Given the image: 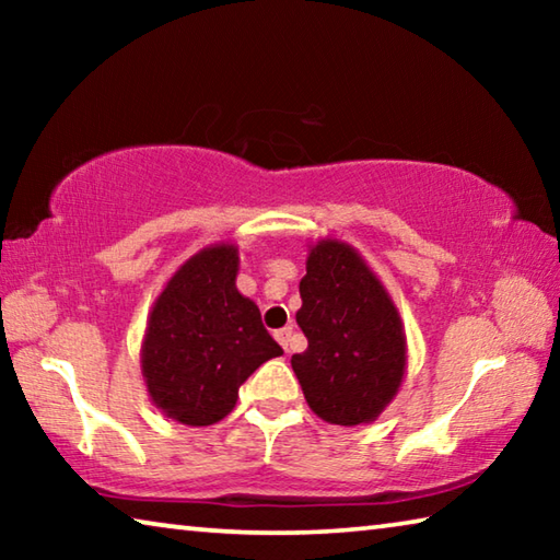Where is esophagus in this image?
Returning a JSON list of instances; mask_svg holds the SVG:
<instances>
[{
	"instance_id": "1",
	"label": "esophagus",
	"mask_w": 560,
	"mask_h": 560,
	"mask_svg": "<svg viewBox=\"0 0 560 560\" xmlns=\"http://www.w3.org/2000/svg\"><path fill=\"white\" fill-rule=\"evenodd\" d=\"M291 334H293V328H291V326L281 328V330H277V334H273V336H277L279 343H281V348L287 350V353H289V348H291Z\"/></svg>"
}]
</instances>
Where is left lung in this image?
<instances>
[{"label": "left lung", "mask_w": 560, "mask_h": 560, "mask_svg": "<svg viewBox=\"0 0 560 560\" xmlns=\"http://www.w3.org/2000/svg\"><path fill=\"white\" fill-rule=\"evenodd\" d=\"M296 324L308 340L291 355L303 397L330 424L371 422L405 373V334L383 283L348 244L326 240L308 254Z\"/></svg>", "instance_id": "left-lung-1"}]
</instances>
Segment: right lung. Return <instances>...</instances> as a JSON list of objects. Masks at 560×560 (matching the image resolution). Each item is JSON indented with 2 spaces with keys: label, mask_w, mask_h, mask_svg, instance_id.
<instances>
[{
  "label": "right lung",
  "mask_w": 560,
  "mask_h": 560,
  "mask_svg": "<svg viewBox=\"0 0 560 560\" xmlns=\"http://www.w3.org/2000/svg\"><path fill=\"white\" fill-rule=\"evenodd\" d=\"M236 267L232 244L195 254L167 281L148 320V393L167 417L192 428L230 415L246 377L283 353L257 303L236 291Z\"/></svg>",
  "instance_id": "add662e5"
}]
</instances>
